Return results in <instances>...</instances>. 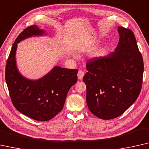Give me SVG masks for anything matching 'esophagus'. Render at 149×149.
<instances>
[{
	"instance_id": "34e87169",
	"label": "esophagus",
	"mask_w": 149,
	"mask_h": 149,
	"mask_svg": "<svg viewBox=\"0 0 149 149\" xmlns=\"http://www.w3.org/2000/svg\"><path fill=\"white\" fill-rule=\"evenodd\" d=\"M84 75H85V72H84V71L79 70L78 73H77V77H78L79 79H82Z\"/></svg>"
}]
</instances>
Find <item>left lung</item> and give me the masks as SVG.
I'll return each mask as SVG.
<instances>
[{
	"instance_id": "8db88e82",
	"label": "left lung",
	"mask_w": 149,
	"mask_h": 149,
	"mask_svg": "<svg viewBox=\"0 0 149 149\" xmlns=\"http://www.w3.org/2000/svg\"><path fill=\"white\" fill-rule=\"evenodd\" d=\"M118 31L114 52L88 60L83 77L88 109L103 120L123 114L136 101L143 84V59L134 33L123 26Z\"/></svg>"
}]
</instances>
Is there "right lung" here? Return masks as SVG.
I'll use <instances>...</instances> for the list:
<instances>
[{
  "label": "right lung",
  "instance_id": "add662e5",
  "mask_svg": "<svg viewBox=\"0 0 149 149\" xmlns=\"http://www.w3.org/2000/svg\"><path fill=\"white\" fill-rule=\"evenodd\" d=\"M45 35L37 25L26 28L15 40L6 61L5 79L10 97L16 109L38 121L52 119L63 109L66 96L77 80V70L55 66L50 72L37 80L23 77L16 63L17 44L32 36Z\"/></svg>",
  "mask_w": 149,
  "mask_h": 149
}]
</instances>
